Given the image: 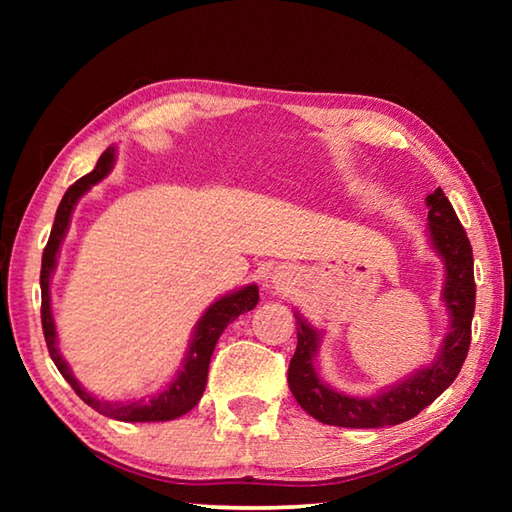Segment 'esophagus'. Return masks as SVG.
I'll use <instances>...</instances> for the list:
<instances>
[{"mask_svg":"<svg viewBox=\"0 0 512 512\" xmlns=\"http://www.w3.org/2000/svg\"><path fill=\"white\" fill-rule=\"evenodd\" d=\"M298 280H300V273L293 266H277L275 271H273V275H271L273 289L282 291V293H287V291H291L293 287H296Z\"/></svg>","mask_w":512,"mask_h":512,"instance_id":"1","label":"esophagus"}]
</instances>
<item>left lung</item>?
<instances>
[{
    "mask_svg": "<svg viewBox=\"0 0 512 512\" xmlns=\"http://www.w3.org/2000/svg\"><path fill=\"white\" fill-rule=\"evenodd\" d=\"M429 207V244L445 266V287L440 298L445 302L449 327L443 345L427 368L415 370L393 386L381 388L368 397H354L334 391L327 381L320 379L316 357L323 341V332L309 325L298 311V348L289 363V388L296 402L311 418L323 424L350 429H377L393 427L418 415L436 397L452 386L463 361L470 350L472 316H474V257L465 230L447 201L443 189L427 196Z\"/></svg>",
    "mask_w": 512,
    "mask_h": 512,
    "instance_id": "8db88e82",
    "label": "left lung"
}]
</instances>
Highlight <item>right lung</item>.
I'll return each mask as SVG.
<instances>
[{
  "label": "right lung",
  "mask_w": 512,
  "mask_h": 512,
  "mask_svg": "<svg viewBox=\"0 0 512 512\" xmlns=\"http://www.w3.org/2000/svg\"><path fill=\"white\" fill-rule=\"evenodd\" d=\"M115 153H117L115 146H108V149L101 153L97 167H94L88 176L76 180V183L67 189L63 201L58 205L54 228H51L45 253H42V268H40L42 332H45L49 357L56 363L60 375L67 379V384L74 388V393L79 395L85 404L92 406L94 411H99L101 415H108V418L121 420V422H167L189 413L198 404V400H201L216 341H219L223 329L228 327L232 320L244 314V311L257 307L259 289L257 284H248V287L230 291L219 300H214L212 305L203 311V316L198 318V323L194 325L192 339H189V348L183 363H180V370L176 372V377L162 388V391L153 393L149 397H142V400H131V402L99 400L97 395L85 391V388L79 384V379L72 375V368H69V363L63 359V354L58 350L56 323H54V314H51V275L56 271L60 244H63V239L69 230V221H72V212L76 203L81 201L83 194L90 192L92 185L101 183V180L112 171V167H115Z\"/></svg>",
  "instance_id": "1"
}]
</instances>
